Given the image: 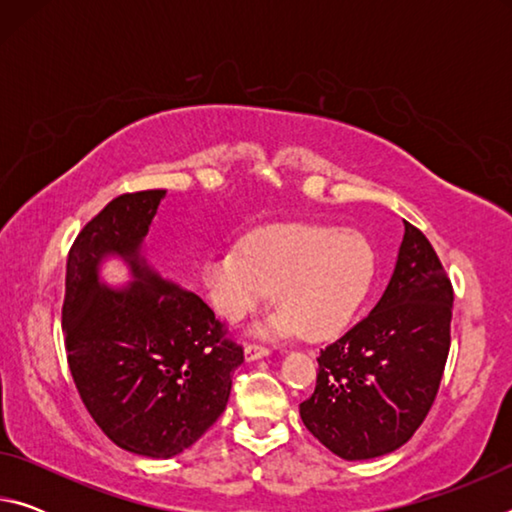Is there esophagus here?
Instances as JSON below:
<instances>
[{"instance_id":"esophagus-1","label":"esophagus","mask_w":512,"mask_h":512,"mask_svg":"<svg viewBox=\"0 0 512 512\" xmlns=\"http://www.w3.org/2000/svg\"><path fill=\"white\" fill-rule=\"evenodd\" d=\"M244 354H246V361H257V359L268 357V350L264 345H246Z\"/></svg>"}]
</instances>
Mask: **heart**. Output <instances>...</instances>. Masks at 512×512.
I'll return each instance as SVG.
<instances>
[{
	"instance_id": "b5f03b06",
	"label": "heart",
	"mask_w": 512,
	"mask_h": 512,
	"mask_svg": "<svg viewBox=\"0 0 512 512\" xmlns=\"http://www.w3.org/2000/svg\"><path fill=\"white\" fill-rule=\"evenodd\" d=\"M377 273L375 250L359 232L282 223L250 235L241 248L205 259L203 287L223 318L241 320L273 289L277 307L259 334L327 339L350 323Z\"/></svg>"
}]
</instances>
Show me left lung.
Returning <instances> with one entry per match:
<instances>
[{"label": "left lung", "instance_id": "obj_1", "mask_svg": "<svg viewBox=\"0 0 512 512\" xmlns=\"http://www.w3.org/2000/svg\"><path fill=\"white\" fill-rule=\"evenodd\" d=\"M454 291L429 239L404 221L386 291L370 314L320 350L305 427L345 461L400 449L436 400L449 354Z\"/></svg>", "mask_w": 512, "mask_h": 512}]
</instances>
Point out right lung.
<instances>
[{"mask_svg":"<svg viewBox=\"0 0 512 512\" xmlns=\"http://www.w3.org/2000/svg\"><path fill=\"white\" fill-rule=\"evenodd\" d=\"M164 194L110 201L76 237L65 275L67 361L81 400L112 443L146 458L192 447L225 411L244 363L214 311L144 255ZM110 258L132 277L121 288L100 277Z\"/></svg>","mask_w":512,"mask_h":512,"instance_id":"obj_1","label":"right lung"}]
</instances>
